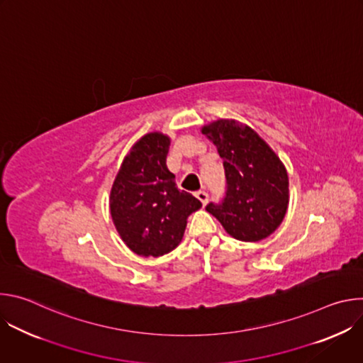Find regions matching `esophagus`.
<instances>
[{
  "mask_svg": "<svg viewBox=\"0 0 363 363\" xmlns=\"http://www.w3.org/2000/svg\"><path fill=\"white\" fill-rule=\"evenodd\" d=\"M195 196L201 201L202 205H206V202H208V194H206L205 191H196Z\"/></svg>",
  "mask_w": 363,
  "mask_h": 363,
  "instance_id": "obj_1",
  "label": "esophagus"
}]
</instances>
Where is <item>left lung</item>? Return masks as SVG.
<instances>
[{"label":"left lung","mask_w":363,"mask_h":363,"mask_svg":"<svg viewBox=\"0 0 363 363\" xmlns=\"http://www.w3.org/2000/svg\"><path fill=\"white\" fill-rule=\"evenodd\" d=\"M225 171V196L206 211L240 241H260L281 224L289 205V177L273 149L251 128L220 119L202 128Z\"/></svg>","instance_id":"left-lung-1"}]
</instances>
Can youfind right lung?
Listing matches in <instances>:
<instances>
[{"instance_id": "obj_1", "label": "right lung", "mask_w": 363, "mask_h": 363, "mask_svg": "<svg viewBox=\"0 0 363 363\" xmlns=\"http://www.w3.org/2000/svg\"><path fill=\"white\" fill-rule=\"evenodd\" d=\"M169 138L142 136L126 155L111 191V214L125 244L138 255L160 257L178 247L186 218L202 203L179 191L167 168Z\"/></svg>"}]
</instances>
